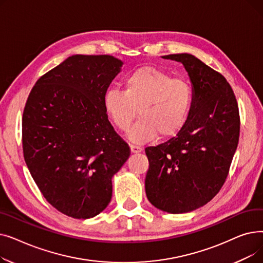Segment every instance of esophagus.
Listing matches in <instances>:
<instances>
[{
    "mask_svg": "<svg viewBox=\"0 0 263 263\" xmlns=\"http://www.w3.org/2000/svg\"><path fill=\"white\" fill-rule=\"evenodd\" d=\"M130 148H131V151L133 154L141 153V151L143 150V148L141 146H137V145H130Z\"/></svg>",
    "mask_w": 263,
    "mask_h": 263,
    "instance_id": "1",
    "label": "esophagus"
}]
</instances>
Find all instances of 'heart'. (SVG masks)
Segmentation results:
<instances>
[{
  "mask_svg": "<svg viewBox=\"0 0 263 263\" xmlns=\"http://www.w3.org/2000/svg\"><path fill=\"white\" fill-rule=\"evenodd\" d=\"M192 104V89L180 78L155 66H142L123 80V90L110 88L103 98L105 112L115 126L126 131L136 116L140 119L130 129L129 137L144 143L160 137H171L181 130Z\"/></svg>",
  "mask_w": 263,
  "mask_h": 263,
  "instance_id": "heart-1",
  "label": "heart"
}]
</instances>
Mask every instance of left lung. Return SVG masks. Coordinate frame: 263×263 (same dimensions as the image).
<instances>
[{"label":"left lung","instance_id":"obj_1","mask_svg":"<svg viewBox=\"0 0 263 263\" xmlns=\"http://www.w3.org/2000/svg\"><path fill=\"white\" fill-rule=\"evenodd\" d=\"M162 58L182 63L193 99L177 135L145 148L149 161L146 195L162 211L186 213L209 202L226 181L239 143V106L225 77L194 55Z\"/></svg>","mask_w":263,"mask_h":263}]
</instances>
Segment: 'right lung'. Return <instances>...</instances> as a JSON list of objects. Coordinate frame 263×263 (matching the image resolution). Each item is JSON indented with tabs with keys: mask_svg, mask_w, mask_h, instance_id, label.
Masks as SVG:
<instances>
[{
	"mask_svg": "<svg viewBox=\"0 0 263 263\" xmlns=\"http://www.w3.org/2000/svg\"><path fill=\"white\" fill-rule=\"evenodd\" d=\"M122 62L72 55L40 77L23 109L25 163L41 194L73 218H90L112 198V177L130 157L103 106Z\"/></svg>",
	"mask_w": 263,
	"mask_h": 263,
	"instance_id": "obj_1",
	"label": "right lung"
}]
</instances>
